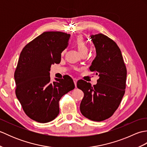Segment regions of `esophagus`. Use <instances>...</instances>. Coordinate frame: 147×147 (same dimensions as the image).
<instances>
[{
    "label": "esophagus",
    "mask_w": 147,
    "mask_h": 147,
    "mask_svg": "<svg viewBox=\"0 0 147 147\" xmlns=\"http://www.w3.org/2000/svg\"><path fill=\"white\" fill-rule=\"evenodd\" d=\"M73 81H74V85H75V86H76V83H77V82H78V79H76V78H74V79H73Z\"/></svg>",
    "instance_id": "obj_1"
}]
</instances>
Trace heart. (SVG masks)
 <instances>
[{"label": "heart", "mask_w": 147, "mask_h": 147, "mask_svg": "<svg viewBox=\"0 0 147 147\" xmlns=\"http://www.w3.org/2000/svg\"><path fill=\"white\" fill-rule=\"evenodd\" d=\"M74 43L78 51L82 54H83V53H87V52H88V45H87L85 39L82 36H77L75 40H74Z\"/></svg>", "instance_id": "1"}]
</instances>
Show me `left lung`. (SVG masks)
Masks as SVG:
<instances>
[{
    "label": "left lung",
    "mask_w": 147,
    "mask_h": 147,
    "mask_svg": "<svg viewBox=\"0 0 147 147\" xmlns=\"http://www.w3.org/2000/svg\"><path fill=\"white\" fill-rule=\"evenodd\" d=\"M96 55L90 70L98 75L96 85L84 80L77 87L84 93L80 111L85 117L102 121L111 117L117 110L125 93L127 70L120 49L108 36L98 33L90 36Z\"/></svg>",
    "instance_id": "left-lung-1"
}]
</instances>
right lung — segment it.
Wrapping results in <instances>:
<instances>
[{
  "label": "right lung",
  "mask_w": 147,
  "mask_h": 147,
  "mask_svg": "<svg viewBox=\"0 0 147 147\" xmlns=\"http://www.w3.org/2000/svg\"><path fill=\"white\" fill-rule=\"evenodd\" d=\"M70 36L61 32H43L20 54L14 73L16 95L25 114L38 123L54 120L59 113L60 99L75 87L68 75L51 82L49 73L52 64L60 63Z\"/></svg>",
  "instance_id": "add662e5"
}]
</instances>
